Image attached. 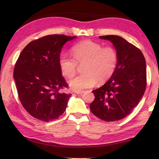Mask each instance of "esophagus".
Masks as SVG:
<instances>
[{
    "label": "esophagus",
    "mask_w": 159,
    "mask_h": 159,
    "mask_svg": "<svg viewBox=\"0 0 159 159\" xmlns=\"http://www.w3.org/2000/svg\"><path fill=\"white\" fill-rule=\"evenodd\" d=\"M74 93H76V94H77V95H81L82 94L84 93V91H83V90H81V91H74Z\"/></svg>",
    "instance_id": "1"
}]
</instances>
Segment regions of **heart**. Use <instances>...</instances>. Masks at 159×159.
<instances>
[{
	"mask_svg": "<svg viewBox=\"0 0 159 159\" xmlns=\"http://www.w3.org/2000/svg\"><path fill=\"white\" fill-rule=\"evenodd\" d=\"M71 57L66 54L59 57V66L66 78H71L76 71L77 64H83V73L69 80L71 89L79 91L104 83L114 74L118 63V55L112 47H103L98 43L86 40L74 45Z\"/></svg>",
	"mask_w": 159,
	"mask_h": 159,
	"instance_id": "obj_1",
	"label": "heart"
}]
</instances>
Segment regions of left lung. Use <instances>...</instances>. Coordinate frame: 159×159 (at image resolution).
I'll return each instance as SVG.
<instances>
[{
    "label": "left lung",
    "instance_id": "obj_1",
    "mask_svg": "<svg viewBox=\"0 0 159 159\" xmlns=\"http://www.w3.org/2000/svg\"><path fill=\"white\" fill-rule=\"evenodd\" d=\"M112 43L118 55L114 74L105 84L93 90V114L106 121H116L127 116L138 106L147 86L146 60L133 44L116 35L99 36Z\"/></svg>",
    "mask_w": 159,
    "mask_h": 159
}]
</instances>
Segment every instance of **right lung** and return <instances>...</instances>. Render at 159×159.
<instances>
[{
  "instance_id": "add662e5",
  "label": "right lung",
  "mask_w": 159,
  "mask_h": 159,
  "mask_svg": "<svg viewBox=\"0 0 159 159\" xmlns=\"http://www.w3.org/2000/svg\"><path fill=\"white\" fill-rule=\"evenodd\" d=\"M76 36L48 35L35 40L21 51L14 69L19 98L32 116L43 121L58 118L71 95L61 92L68 85L61 76L59 57L63 45Z\"/></svg>"
}]
</instances>
